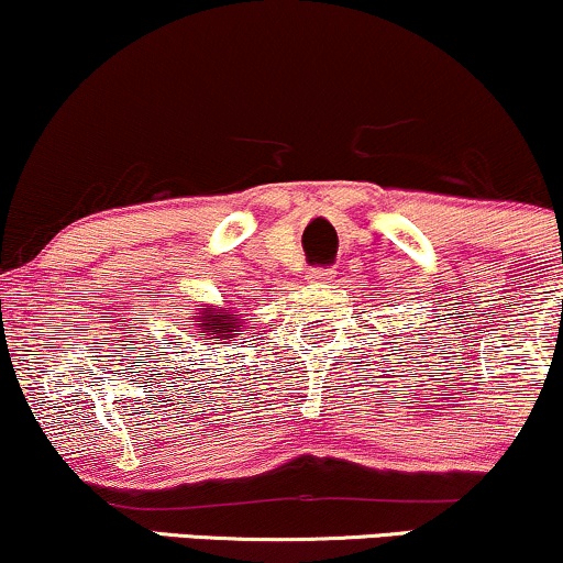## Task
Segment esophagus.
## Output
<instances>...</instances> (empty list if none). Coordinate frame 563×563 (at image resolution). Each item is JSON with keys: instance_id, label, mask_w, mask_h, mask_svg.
Listing matches in <instances>:
<instances>
[{"instance_id": "esophagus-1", "label": "esophagus", "mask_w": 563, "mask_h": 563, "mask_svg": "<svg viewBox=\"0 0 563 563\" xmlns=\"http://www.w3.org/2000/svg\"><path fill=\"white\" fill-rule=\"evenodd\" d=\"M307 277L312 283H325V280H333L335 273H333V269H328V267H312V269H309Z\"/></svg>"}]
</instances>
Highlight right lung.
<instances>
[{
  "label": "right lung",
  "instance_id": "obj_1",
  "mask_svg": "<svg viewBox=\"0 0 563 563\" xmlns=\"http://www.w3.org/2000/svg\"><path fill=\"white\" fill-rule=\"evenodd\" d=\"M187 322H192V333H196L198 341H211V344H228V341L235 339V331L241 328L230 307H203Z\"/></svg>",
  "mask_w": 563,
  "mask_h": 563
}]
</instances>
